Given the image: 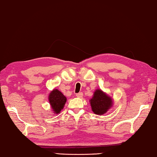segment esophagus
I'll list each match as a JSON object with an SVG mask.
<instances>
[{
    "instance_id": "obj_1",
    "label": "esophagus",
    "mask_w": 157,
    "mask_h": 157,
    "mask_svg": "<svg viewBox=\"0 0 157 157\" xmlns=\"http://www.w3.org/2000/svg\"><path fill=\"white\" fill-rule=\"evenodd\" d=\"M82 95H83L82 93H76V96L77 97H79V98H81V97H82Z\"/></svg>"
}]
</instances>
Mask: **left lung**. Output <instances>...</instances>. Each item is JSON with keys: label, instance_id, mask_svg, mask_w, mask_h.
Listing matches in <instances>:
<instances>
[{"label": "left lung", "instance_id": "1", "mask_svg": "<svg viewBox=\"0 0 157 157\" xmlns=\"http://www.w3.org/2000/svg\"><path fill=\"white\" fill-rule=\"evenodd\" d=\"M92 111L97 115L103 116L113 105L112 98L108 96L101 89L94 92L92 99L90 100Z\"/></svg>", "mask_w": 157, "mask_h": 157}]
</instances>
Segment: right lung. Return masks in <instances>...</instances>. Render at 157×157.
Here are the masks:
<instances>
[{
    "label": "right lung",
    "mask_w": 157,
    "mask_h": 157,
    "mask_svg": "<svg viewBox=\"0 0 157 157\" xmlns=\"http://www.w3.org/2000/svg\"><path fill=\"white\" fill-rule=\"evenodd\" d=\"M51 108L54 113H59L67 102V97L58 89H54L48 97Z\"/></svg>",
    "instance_id": "right-lung-1"
}]
</instances>
